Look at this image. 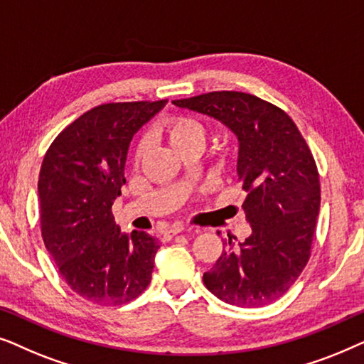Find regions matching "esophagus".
I'll list each match as a JSON object with an SVG mask.
<instances>
[{
    "label": "esophagus",
    "mask_w": 364,
    "mask_h": 364,
    "mask_svg": "<svg viewBox=\"0 0 364 364\" xmlns=\"http://www.w3.org/2000/svg\"><path fill=\"white\" fill-rule=\"evenodd\" d=\"M183 228H186V227H183L182 223H172V225L166 230V235L167 237H173V235H177V233L183 232Z\"/></svg>",
    "instance_id": "esophagus-1"
}]
</instances>
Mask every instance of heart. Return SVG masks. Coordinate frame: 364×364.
<instances>
[{"label":"heart","mask_w":364,"mask_h":364,"mask_svg":"<svg viewBox=\"0 0 364 364\" xmlns=\"http://www.w3.org/2000/svg\"><path fill=\"white\" fill-rule=\"evenodd\" d=\"M161 134L177 152L186 151L188 147H203L205 142V127L198 119L192 116L168 117L161 124ZM147 146L141 141L136 147V162L142 161L146 156Z\"/></svg>","instance_id":"b5f03b06"}]
</instances>
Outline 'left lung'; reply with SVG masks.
Returning <instances> with one entry per match:
<instances>
[{
  "instance_id": "left-lung-1",
  "label": "left lung",
  "mask_w": 364,
  "mask_h": 364,
  "mask_svg": "<svg viewBox=\"0 0 364 364\" xmlns=\"http://www.w3.org/2000/svg\"><path fill=\"white\" fill-rule=\"evenodd\" d=\"M172 102L215 119L238 139L237 177L252 233L237 243L228 237L203 283L228 305L275 301L310 258L320 210V177L305 139L287 112L252 94L215 91Z\"/></svg>"
}]
</instances>
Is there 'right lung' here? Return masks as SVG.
Returning <instances> with one entry per match:
<instances>
[{
	"label": "right lung",
	"mask_w": 364,
	"mask_h": 364,
	"mask_svg": "<svg viewBox=\"0 0 364 364\" xmlns=\"http://www.w3.org/2000/svg\"><path fill=\"white\" fill-rule=\"evenodd\" d=\"M164 101L102 104L84 112L49 146L38 181L44 245L63 280L84 300L122 305L151 283L157 238L122 233L112 203L126 183L131 141Z\"/></svg>",
	"instance_id": "1"
}]
</instances>
